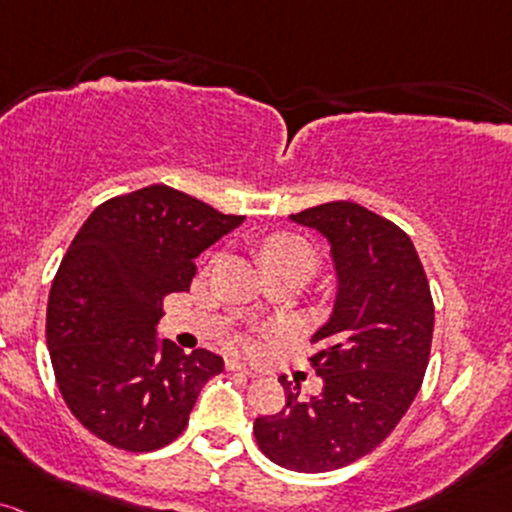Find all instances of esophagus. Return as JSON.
<instances>
[{
  "instance_id": "1",
  "label": "esophagus",
  "mask_w": 512,
  "mask_h": 512,
  "mask_svg": "<svg viewBox=\"0 0 512 512\" xmlns=\"http://www.w3.org/2000/svg\"><path fill=\"white\" fill-rule=\"evenodd\" d=\"M226 369H228V372H238V374H245V376H257L255 369L245 367V364L235 362V359H228V362H226Z\"/></svg>"
}]
</instances>
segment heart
Returning a JSON list of instances; mask_svg holds the SVG:
<instances>
[{"label": "heart", "instance_id": "b5f03b06", "mask_svg": "<svg viewBox=\"0 0 512 512\" xmlns=\"http://www.w3.org/2000/svg\"><path fill=\"white\" fill-rule=\"evenodd\" d=\"M260 257L262 265L267 267V272L291 265H301L306 267L308 272H313L318 265L316 250H313L308 240H303L301 235L296 233L267 235L260 243Z\"/></svg>", "mask_w": 512, "mask_h": 512}]
</instances>
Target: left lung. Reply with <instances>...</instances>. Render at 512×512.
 <instances>
[{
	"mask_svg": "<svg viewBox=\"0 0 512 512\" xmlns=\"http://www.w3.org/2000/svg\"><path fill=\"white\" fill-rule=\"evenodd\" d=\"M291 221L328 238L338 269L333 316L308 357L323 389L301 398L279 376L286 403L255 420V440L274 464L320 474L376 449L411 408L428 369L435 303L413 240L355 201H330Z\"/></svg>",
	"mask_w": 512,
	"mask_h": 512,
	"instance_id": "obj_1",
	"label": "left lung"
}]
</instances>
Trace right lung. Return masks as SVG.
Listing matches in <instances>:
<instances>
[{
    "instance_id": "add662e5",
    "label": "right lung",
    "mask_w": 512,
    "mask_h": 512,
    "mask_svg": "<svg viewBox=\"0 0 512 512\" xmlns=\"http://www.w3.org/2000/svg\"><path fill=\"white\" fill-rule=\"evenodd\" d=\"M243 218L153 184L97 206L67 247L48 296L50 362L70 413L99 440L153 452L187 428L223 359L160 347L155 325L162 301L189 291L196 257Z\"/></svg>"
}]
</instances>
